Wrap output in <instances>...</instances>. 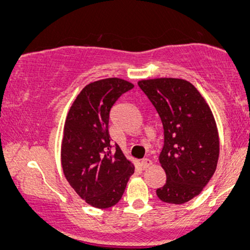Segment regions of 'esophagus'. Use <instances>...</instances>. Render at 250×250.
<instances>
[{"label":"esophagus","mask_w":250,"mask_h":250,"mask_svg":"<svg viewBox=\"0 0 250 250\" xmlns=\"http://www.w3.org/2000/svg\"><path fill=\"white\" fill-rule=\"evenodd\" d=\"M150 165H151V161L149 159H143L141 161V168L143 169V170L149 168V166H150Z\"/></svg>","instance_id":"esophagus-1"}]
</instances>
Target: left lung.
Listing matches in <instances>:
<instances>
[{
  "instance_id": "1",
  "label": "left lung",
  "mask_w": 250,
  "mask_h": 250,
  "mask_svg": "<svg viewBox=\"0 0 250 250\" xmlns=\"http://www.w3.org/2000/svg\"><path fill=\"white\" fill-rule=\"evenodd\" d=\"M137 84L163 125L159 160L167 181L156 195L163 202L182 205L201 193L216 169L220 146L213 114L186 80H143Z\"/></svg>"
}]
</instances>
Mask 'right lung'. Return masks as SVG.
Returning <instances> with one entry per match:
<instances>
[{"label":"right lung","mask_w":250,"mask_h":250,"mask_svg":"<svg viewBox=\"0 0 250 250\" xmlns=\"http://www.w3.org/2000/svg\"><path fill=\"white\" fill-rule=\"evenodd\" d=\"M134 85L125 80L89 83L71 105L61 148L63 173L79 196L96 208H109L122 197L134 167L109 139L110 110Z\"/></svg>","instance_id":"obj_1"}]
</instances>
